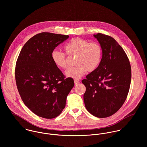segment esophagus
I'll list each match as a JSON object with an SVG mask.
<instances>
[{"label": "esophagus", "mask_w": 147, "mask_h": 147, "mask_svg": "<svg viewBox=\"0 0 147 147\" xmlns=\"http://www.w3.org/2000/svg\"><path fill=\"white\" fill-rule=\"evenodd\" d=\"M74 83H75V85H77V84H78L80 83V81H78L77 80H74Z\"/></svg>", "instance_id": "1"}]
</instances>
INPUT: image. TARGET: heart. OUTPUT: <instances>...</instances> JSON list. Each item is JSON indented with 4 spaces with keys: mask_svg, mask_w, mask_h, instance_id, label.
I'll return each mask as SVG.
<instances>
[{
    "mask_svg": "<svg viewBox=\"0 0 147 147\" xmlns=\"http://www.w3.org/2000/svg\"><path fill=\"white\" fill-rule=\"evenodd\" d=\"M66 53L69 56L76 55L74 66L66 71L68 77L79 79L87 71L95 70L100 65L102 57V49L96 42H89L88 40L73 38L70 39L64 47ZM53 62L58 67L66 69L67 67L65 53L57 50L52 52Z\"/></svg>",
    "mask_w": 147,
    "mask_h": 147,
    "instance_id": "heart-1",
    "label": "heart"
}]
</instances>
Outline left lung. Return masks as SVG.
Masks as SVG:
<instances>
[{
    "instance_id": "8db88e82",
    "label": "left lung",
    "mask_w": 147,
    "mask_h": 147,
    "mask_svg": "<svg viewBox=\"0 0 147 147\" xmlns=\"http://www.w3.org/2000/svg\"><path fill=\"white\" fill-rule=\"evenodd\" d=\"M102 49L98 68L82 81L86 87L83 95L89 113L98 118L115 113L124 104L130 86L131 69L122 47L111 36L94 35Z\"/></svg>"
}]
</instances>
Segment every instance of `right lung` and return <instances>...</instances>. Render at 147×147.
<instances>
[{"instance_id": "add662e5", "label": "right lung", "mask_w": 147, "mask_h": 147, "mask_svg": "<svg viewBox=\"0 0 147 147\" xmlns=\"http://www.w3.org/2000/svg\"><path fill=\"white\" fill-rule=\"evenodd\" d=\"M69 38L67 35L43 32L31 38L17 60L15 79L25 105L34 114L52 119L61 113L74 85L54 64L51 54Z\"/></svg>"}]
</instances>
